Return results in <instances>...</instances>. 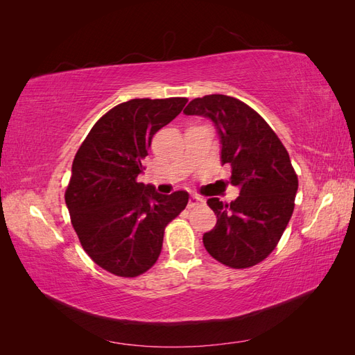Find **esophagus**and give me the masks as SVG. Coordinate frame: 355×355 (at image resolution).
Listing matches in <instances>:
<instances>
[{
    "mask_svg": "<svg viewBox=\"0 0 355 355\" xmlns=\"http://www.w3.org/2000/svg\"><path fill=\"white\" fill-rule=\"evenodd\" d=\"M202 202H204V200H202L200 196L192 194V196L189 197V202H188V206H189V207H196V206H198V204H202Z\"/></svg>",
    "mask_w": 355,
    "mask_h": 355,
    "instance_id": "esophagus-1",
    "label": "esophagus"
}]
</instances>
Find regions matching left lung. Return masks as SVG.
<instances>
[{
  "mask_svg": "<svg viewBox=\"0 0 355 355\" xmlns=\"http://www.w3.org/2000/svg\"><path fill=\"white\" fill-rule=\"evenodd\" d=\"M185 115L209 118L220 142V163L231 166L240 196L230 204L207 200L216 225L202 235L206 250L220 263L249 268L270 254L292 218L297 176L280 139L241 101L207 94L188 103Z\"/></svg>",
  "mask_w": 355,
  "mask_h": 355,
  "instance_id": "8db88e82",
  "label": "left lung"
}]
</instances>
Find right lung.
I'll return each mask as SVG.
<instances>
[{"label": "right lung", "instance_id": "1", "mask_svg": "<svg viewBox=\"0 0 355 355\" xmlns=\"http://www.w3.org/2000/svg\"><path fill=\"white\" fill-rule=\"evenodd\" d=\"M185 98L132 99L93 125L75 154L65 192L72 227L93 262L120 277L151 268L164 228L187 207L189 194H158L137 182L153 136L180 114Z\"/></svg>", "mask_w": 355, "mask_h": 355}]
</instances>
